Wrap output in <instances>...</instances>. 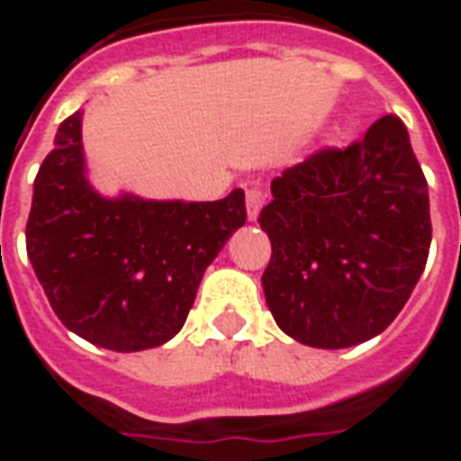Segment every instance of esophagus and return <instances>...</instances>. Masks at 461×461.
Instances as JSON below:
<instances>
[{
    "instance_id": "obj_1",
    "label": "esophagus",
    "mask_w": 461,
    "mask_h": 461,
    "mask_svg": "<svg viewBox=\"0 0 461 461\" xmlns=\"http://www.w3.org/2000/svg\"><path fill=\"white\" fill-rule=\"evenodd\" d=\"M263 201H266V191L258 184L248 185L246 191V208H248V221H256L260 208H263Z\"/></svg>"
}]
</instances>
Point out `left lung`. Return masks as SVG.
Segmentation results:
<instances>
[{
  "instance_id": "left-lung-1",
  "label": "left lung",
  "mask_w": 461,
  "mask_h": 461,
  "mask_svg": "<svg viewBox=\"0 0 461 461\" xmlns=\"http://www.w3.org/2000/svg\"><path fill=\"white\" fill-rule=\"evenodd\" d=\"M263 273L277 328L310 348L370 340L404 308L429 256L427 181L393 113L345 149H320L270 184Z\"/></svg>"
}]
</instances>
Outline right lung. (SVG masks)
I'll use <instances>...</instances> for the list:
<instances>
[{"mask_svg": "<svg viewBox=\"0 0 461 461\" xmlns=\"http://www.w3.org/2000/svg\"><path fill=\"white\" fill-rule=\"evenodd\" d=\"M246 223V194L221 201L101 198L84 178L81 111L34 181L27 256L57 318L99 348H158L184 328L205 267Z\"/></svg>", "mask_w": 461, "mask_h": 461, "instance_id": "add662e5", "label": "right lung"}]
</instances>
